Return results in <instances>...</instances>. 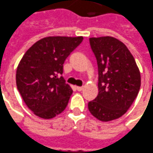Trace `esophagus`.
<instances>
[{"label": "esophagus", "instance_id": "34e87169", "mask_svg": "<svg viewBox=\"0 0 153 153\" xmlns=\"http://www.w3.org/2000/svg\"><path fill=\"white\" fill-rule=\"evenodd\" d=\"M76 88L77 91H82V90L83 89V87H78V86H77V87H76Z\"/></svg>", "mask_w": 153, "mask_h": 153}]
</instances>
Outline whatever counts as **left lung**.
Returning <instances> with one entry per match:
<instances>
[{
  "mask_svg": "<svg viewBox=\"0 0 153 153\" xmlns=\"http://www.w3.org/2000/svg\"><path fill=\"white\" fill-rule=\"evenodd\" d=\"M98 67V94L88 103L98 120L111 121L127 112L141 88V74L133 55L117 39L90 38Z\"/></svg>",
  "mask_w": 153,
  "mask_h": 153,
  "instance_id": "obj_1",
  "label": "left lung"
}]
</instances>
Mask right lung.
Masks as SVG:
<instances>
[{"instance_id":"obj_1","label":"right lung","mask_w":153,"mask_h":153,"mask_svg":"<svg viewBox=\"0 0 153 153\" xmlns=\"http://www.w3.org/2000/svg\"><path fill=\"white\" fill-rule=\"evenodd\" d=\"M83 37H46L27 50L17 65L16 82L27 108L49 120L65 110L72 89L60 76L68 55Z\"/></svg>"}]
</instances>
